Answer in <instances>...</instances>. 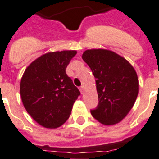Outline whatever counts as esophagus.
I'll return each instance as SVG.
<instances>
[{
	"instance_id": "obj_1",
	"label": "esophagus",
	"mask_w": 159,
	"mask_h": 159,
	"mask_svg": "<svg viewBox=\"0 0 159 159\" xmlns=\"http://www.w3.org/2000/svg\"><path fill=\"white\" fill-rule=\"evenodd\" d=\"M80 90L81 93L83 94V93H84V86H81V87H80Z\"/></svg>"
}]
</instances>
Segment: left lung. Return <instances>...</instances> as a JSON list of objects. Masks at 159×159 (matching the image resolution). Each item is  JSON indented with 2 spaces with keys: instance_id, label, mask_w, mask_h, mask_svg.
I'll return each mask as SVG.
<instances>
[{
  "instance_id": "left-lung-1",
  "label": "left lung",
  "mask_w": 159,
  "mask_h": 159,
  "mask_svg": "<svg viewBox=\"0 0 159 159\" xmlns=\"http://www.w3.org/2000/svg\"><path fill=\"white\" fill-rule=\"evenodd\" d=\"M82 59L96 79L98 104L91 110V114L104 125L120 122L134 106L138 96L136 72L125 58L111 51L87 50Z\"/></svg>"
}]
</instances>
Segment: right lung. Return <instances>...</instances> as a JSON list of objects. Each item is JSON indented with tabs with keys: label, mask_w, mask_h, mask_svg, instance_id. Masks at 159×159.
<instances>
[{
	"label": "right lung",
	"mask_w": 159,
	"mask_h": 159,
	"mask_svg": "<svg viewBox=\"0 0 159 159\" xmlns=\"http://www.w3.org/2000/svg\"><path fill=\"white\" fill-rule=\"evenodd\" d=\"M75 55V51L47 53L32 62L23 75V104L33 119L44 127L57 128L64 124L80 95L66 73Z\"/></svg>",
	"instance_id": "1"
}]
</instances>
